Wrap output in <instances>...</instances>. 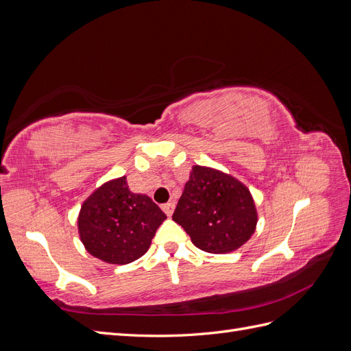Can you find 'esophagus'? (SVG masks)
<instances>
[{
    "label": "esophagus",
    "instance_id": "esophagus-1",
    "mask_svg": "<svg viewBox=\"0 0 351 351\" xmlns=\"http://www.w3.org/2000/svg\"><path fill=\"white\" fill-rule=\"evenodd\" d=\"M174 202H168V204H164L162 205V210L165 212V214L168 215V217H171L173 215V212H174Z\"/></svg>",
    "mask_w": 351,
    "mask_h": 351
}]
</instances>
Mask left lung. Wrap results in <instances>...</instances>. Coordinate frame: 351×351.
I'll return each instance as SVG.
<instances>
[{
	"mask_svg": "<svg viewBox=\"0 0 351 351\" xmlns=\"http://www.w3.org/2000/svg\"><path fill=\"white\" fill-rule=\"evenodd\" d=\"M173 219L196 247L222 254L239 249L252 237L258 212L249 189L237 178L195 165Z\"/></svg>",
	"mask_w": 351,
	"mask_h": 351,
	"instance_id": "obj_1",
	"label": "left lung"
}]
</instances>
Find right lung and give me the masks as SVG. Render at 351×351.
Here are the masks:
<instances>
[{
  "label": "right lung",
  "instance_id": "right-lung-1",
  "mask_svg": "<svg viewBox=\"0 0 351 351\" xmlns=\"http://www.w3.org/2000/svg\"><path fill=\"white\" fill-rule=\"evenodd\" d=\"M165 218L149 196L130 192L123 176L102 184L83 202L77 227L92 256L125 265L147 252Z\"/></svg>",
  "mask_w": 351,
  "mask_h": 351
}]
</instances>
